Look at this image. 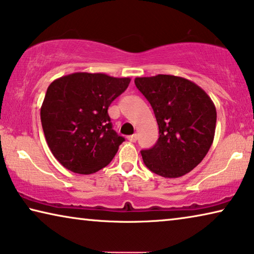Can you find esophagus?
<instances>
[{
	"mask_svg": "<svg viewBox=\"0 0 254 254\" xmlns=\"http://www.w3.org/2000/svg\"><path fill=\"white\" fill-rule=\"evenodd\" d=\"M128 140H129V142H131V143H135L136 140H137V135L134 134V135L128 136Z\"/></svg>",
	"mask_w": 254,
	"mask_h": 254,
	"instance_id": "esophagus-1",
	"label": "esophagus"
}]
</instances>
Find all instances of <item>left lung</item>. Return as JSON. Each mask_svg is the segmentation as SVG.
Wrapping results in <instances>:
<instances>
[{
  "instance_id": "left-lung-1",
  "label": "left lung",
  "mask_w": 254,
  "mask_h": 254,
  "mask_svg": "<svg viewBox=\"0 0 254 254\" xmlns=\"http://www.w3.org/2000/svg\"><path fill=\"white\" fill-rule=\"evenodd\" d=\"M135 85L150 102L159 126L155 145L140 151L144 163L159 176H184L203 160L213 142L217 111L212 100L183 77H137Z\"/></svg>"
}]
</instances>
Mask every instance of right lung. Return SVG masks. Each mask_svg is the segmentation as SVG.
I'll return each instance as SVG.
<instances>
[{
  "label": "right lung",
  "instance_id": "right-lung-1",
  "mask_svg": "<svg viewBox=\"0 0 254 254\" xmlns=\"http://www.w3.org/2000/svg\"><path fill=\"white\" fill-rule=\"evenodd\" d=\"M130 78L75 72L51 83L41 122L52 154L76 174H94L111 162L125 138L112 129L108 108Z\"/></svg>",
  "mask_w": 254,
  "mask_h": 254
}]
</instances>
